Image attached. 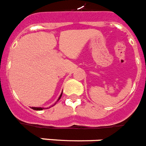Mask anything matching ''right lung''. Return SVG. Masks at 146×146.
Returning a JSON list of instances; mask_svg holds the SVG:
<instances>
[{"mask_svg":"<svg viewBox=\"0 0 146 146\" xmlns=\"http://www.w3.org/2000/svg\"><path fill=\"white\" fill-rule=\"evenodd\" d=\"M61 96H62V94L61 95H60V96H59V100H60V98H61ZM32 109H34V110H37V111H40V110H42V109H44V108H35V107H32Z\"/></svg>","mask_w":146,"mask_h":146,"instance_id":"obj_1","label":"right lung"}]
</instances>
